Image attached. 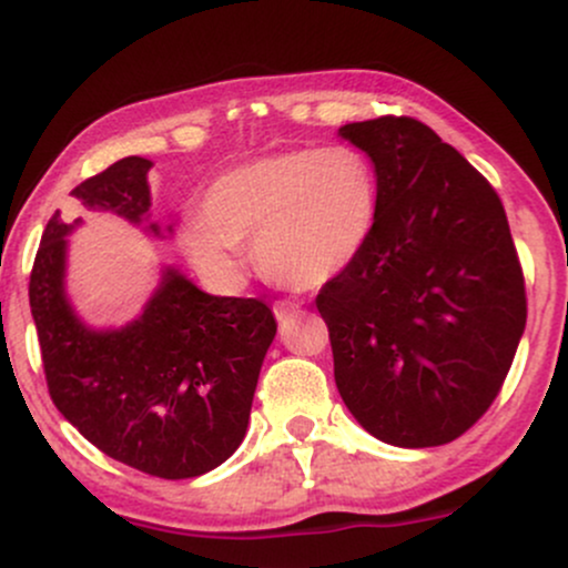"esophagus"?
Instances as JSON below:
<instances>
[{"label": "esophagus", "instance_id": "34e87169", "mask_svg": "<svg viewBox=\"0 0 568 568\" xmlns=\"http://www.w3.org/2000/svg\"><path fill=\"white\" fill-rule=\"evenodd\" d=\"M272 312H275L277 321H288V317L298 315V312H302V304L288 302V298H280V302H275V306H272Z\"/></svg>", "mask_w": 568, "mask_h": 568}]
</instances>
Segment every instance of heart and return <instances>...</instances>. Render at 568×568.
Wrapping results in <instances>:
<instances>
[{
  "mask_svg": "<svg viewBox=\"0 0 568 568\" xmlns=\"http://www.w3.org/2000/svg\"><path fill=\"white\" fill-rule=\"evenodd\" d=\"M379 213L374 162L355 146L291 149L219 175L186 219L179 245L207 283L232 288L251 245L266 277L321 288L368 245Z\"/></svg>",
  "mask_w": 568,
  "mask_h": 568,
  "instance_id": "b5f03b06",
  "label": "heart"
}]
</instances>
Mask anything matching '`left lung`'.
I'll list each match as a JSON object with an SVG mask.
<instances>
[{
	"mask_svg": "<svg viewBox=\"0 0 568 568\" xmlns=\"http://www.w3.org/2000/svg\"><path fill=\"white\" fill-rule=\"evenodd\" d=\"M368 154V245L315 304L342 400L374 438L443 446L486 414L526 328V288L499 194L414 116L338 128Z\"/></svg>",
	"mask_w": 568,
	"mask_h": 568,
	"instance_id": "left-lung-1",
	"label": "left lung"
}]
</instances>
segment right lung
<instances>
[{
	"instance_id": "add662e5",
	"label": "right lung",
	"mask_w": 568,
	"mask_h": 568,
	"mask_svg": "<svg viewBox=\"0 0 568 568\" xmlns=\"http://www.w3.org/2000/svg\"><path fill=\"white\" fill-rule=\"evenodd\" d=\"M152 162L125 158L71 189L82 211H112L141 224ZM67 224L48 221L29 280V302L55 408L103 454L154 478L213 470L237 452L251 419L258 371L277 323L258 298L211 296L165 270L139 321L88 328L71 310ZM160 234L158 224L149 226Z\"/></svg>"
}]
</instances>
